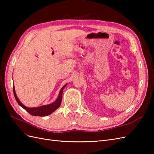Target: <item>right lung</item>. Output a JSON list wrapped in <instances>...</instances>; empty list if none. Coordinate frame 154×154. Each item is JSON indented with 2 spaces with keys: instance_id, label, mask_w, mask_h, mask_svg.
I'll use <instances>...</instances> for the list:
<instances>
[{
  "instance_id": "right-lung-1",
  "label": "right lung",
  "mask_w": 154,
  "mask_h": 154,
  "mask_svg": "<svg viewBox=\"0 0 154 154\" xmlns=\"http://www.w3.org/2000/svg\"><path fill=\"white\" fill-rule=\"evenodd\" d=\"M66 85L67 84L65 85L61 88L57 100H56L54 102H53V103H51L47 105H43L38 107H34V108H29V107H27L23 105L17 96L15 90V87L13 86V94H14V96H15V97L16 99V101H17V103L20 106H22L23 109H25L27 112H29L31 115L35 116H46L51 114V113H53L54 110H57L60 106V104H61L62 100L63 90Z\"/></svg>"
}]
</instances>
